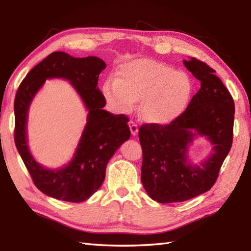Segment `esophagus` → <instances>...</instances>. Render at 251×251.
<instances>
[{
  "label": "esophagus",
  "instance_id": "34e87169",
  "mask_svg": "<svg viewBox=\"0 0 251 251\" xmlns=\"http://www.w3.org/2000/svg\"><path fill=\"white\" fill-rule=\"evenodd\" d=\"M128 125H129L131 135H132V136H136V135L138 134V125L136 124V123H135L134 121H129Z\"/></svg>",
  "mask_w": 251,
  "mask_h": 251
}]
</instances>
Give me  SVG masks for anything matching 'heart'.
<instances>
[{"label":"heart","mask_w":251,"mask_h":251,"mask_svg":"<svg viewBox=\"0 0 251 251\" xmlns=\"http://www.w3.org/2000/svg\"><path fill=\"white\" fill-rule=\"evenodd\" d=\"M191 90V79L185 73L152 59L125 63L117 71L116 79L110 78L102 86L112 110L129 113L141 101L140 115L151 124H166L177 117Z\"/></svg>","instance_id":"1"}]
</instances>
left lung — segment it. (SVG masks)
Returning a JSON list of instances; mask_svg holds the SVG:
<instances>
[{"instance_id":"obj_1","label":"left lung","mask_w":251,"mask_h":251,"mask_svg":"<svg viewBox=\"0 0 251 251\" xmlns=\"http://www.w3.org/2000/svg\"><path fill=\"white\" fill-rule=\"evenodd\" d=\"M185 68L201 82L189 105L167 125L143 124L141 182L152 200L162 204L184 201L209 191L231 150L235 105L230 92L215 70L192 57ZM204 135L214 152L201 165L187 157L194 137Z\"/></svg>"}]
</instances>
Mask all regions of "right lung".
I'll return each mask as SVG.
<instances>
[{"label":"right lung","instance_id":"add662e5","mask_svg":"<svg viewBox=\"0 0 251 251\" xmlns=\"http://www.w3.org/2000/svg\"><path fill=\"white\" fill-rule=\"evenodd\" d=\"M106 67L98 57L74 58L67 52L54 51L32 69L16 93V148L35 186L56 200L81 202L89 199L105 177L110 158L130 137L124 114L114 115L103 110L105 99L97 87L101 71ZM66 78L81 96L89 110L88 123L72 162L66 168L47 170L30 155L26 143V119L31 99L47 78Z\"/></svg>","mask_w":251,"mask_h":251}]
</instances>
